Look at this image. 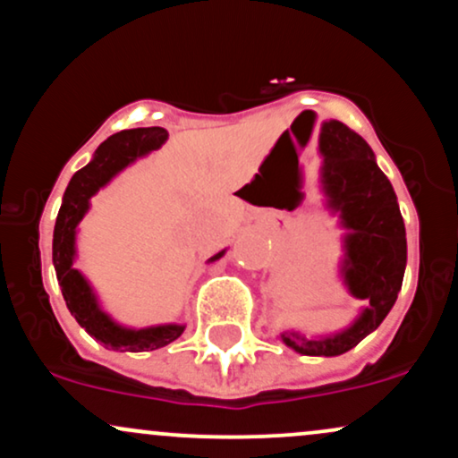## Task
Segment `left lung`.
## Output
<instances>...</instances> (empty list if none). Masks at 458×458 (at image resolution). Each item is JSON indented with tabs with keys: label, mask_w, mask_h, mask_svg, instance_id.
Returning a JSON list of instances; mask_svg holds the SVG:
<instances>
[{
	"label": "left lung",
	"mask_w": 458,
	"mask_h": 458,
	"mask_svg": "<svg viewBox=\"0 0 458 458\" xmlns=\"http://www.w3.org/2000/svg\"><path fill=\"white\" fill-rule=\"evenodd\" d=\"M319 156L324 208L344 230L341 283L363 306L345 328L315 336L291 328L280 341L304 356H339L374 333L394 309L406 269V230L395 191L368 140L328 119L319 128Z\"/></svg>",
	"instance_id": "8db88e82"
}]
</instances>
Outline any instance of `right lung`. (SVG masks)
I'll return each mask as SVG.
<instances>
[{
    "mask_svg": "<svg viewBox=\"0 0 458 458\" xmlns=\"http://www.w3.org/2000/svg\"><path fill=\"white\" fill-rule=\"evenodd\" d=\"M169 137L165 128H134L113 134L95 149L93 158L80 172L73 174L64 189L63 204H60L56 225H54L52 260L56 269V278L63 291L67 309L87 333L98 339L104 348L122 352L158 350L169 345L184 333L187 324H156L145 328L119 324L113 315L99 302L98 291L89 283L87 276L75 269L78 259V233L80 221L90 208V198L108 187L123 169L134 165L158 149ZM225 250L210 256L206 263H215Z\"/></svg>",
    "mask_w": 458,
    "mask_h": 458,
    "instance_id": "right-lung-1",
    "label": "right lung"
}]
</instances>
